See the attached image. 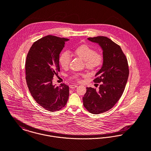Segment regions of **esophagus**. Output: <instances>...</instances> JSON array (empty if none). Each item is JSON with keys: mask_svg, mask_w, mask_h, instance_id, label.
<instances>
[{"mask_svg": "<svg viewBox=\"0 0 151 151\" xmlns=\"http://www.w3.org/2000/svg\"><path fill=\"white\" fill-rule=\"evenodd\" d=\"M78 86V85H75V84H73V85H70V88H71V89H74L75 88H76V87H77Z\"/></svg>", "mask_w": 151, "mask_h": 151, "instance_id": "34e87169", "label": "esophagus"}]
</instances>
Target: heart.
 <instances>
[{"label":"heart","mask_w":151,"mask_h":151,"mask_svg":"<svg viewBox=\"0 0 151 151\" xmlns=\"http://www.w3.org/2000/svg\"><path fill=\"white\" fill-rule=\"evenodd\" d=\"M74 55L78 58L84 61L86 68L91 71L96 70L104 62L103 55L86 45H82L77 47L74 51ZM71 56L68 52H64L59 58V63L63 68H67L71 62ZM81 76L79 73L73 74L71 78L78 80Z\"/></svg>","instance_id":"heart-1"}]
</instances>
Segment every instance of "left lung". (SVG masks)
<instances>
[{
    "mask_svg": "<svg viewBox=\"0 0 151 151\" xmlns=\"http://www.w3.org/2000/svg\"><path fill=\"white\" fill-rule=\"evenodd\" d=\"M91 42L98 43L103 50L104 62L95 74L93 81L101 83L99 91L86 87L83 98L86 110L95 114L108 111L121 98L127 82L129 69L127 59L120 46L106 37L88 38Z\"/></svg>",
    "mask_w": 151,
    "mask_h": 151,
    "instance_id": "left-lung-1",
    "label": "left lung"
}]
</instances>
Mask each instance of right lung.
I'll use <instances>...</instances> for the list:
<instances>
[{"label":"right lung","instance_id":"1","mask_svg":"<svg viewBox=\"0 0 151 151\" xmlns=\"http://www.w3.org/2000/svg\"><path fill=\"white\" fill-rule=\"evenodd\" d=\"M69 40L47 35L32 44L25 62V79L29 91L41 106L50 111L60 110L67 104L69 87L52 84L60 71L59 55Z\"/></svg>","mask_w":151,"mask_h":151}]
</instances>
